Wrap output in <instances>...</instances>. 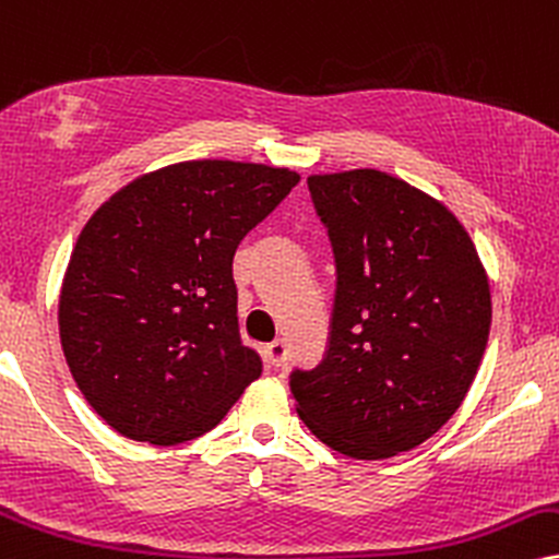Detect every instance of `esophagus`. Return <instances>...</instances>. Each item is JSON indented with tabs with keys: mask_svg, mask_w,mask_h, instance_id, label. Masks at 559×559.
<instances>
[{
	"mask_svg": "<svg viewBox=\"0 0 559 559\" xmlns=\"http://www.w3.org/2000/svg\"><path fill=\"white\" fill-rule=\"evenodd\" d=\"M287 355H290V349H287L285 342H272V344H269V347L264 349L266 362L272 365V368H282V365L287 362Z\"/></svg>",
	"mask_w": 559,
	"mask_h": 559,
	"instance_id": "34e87169",
	"label": "esophagus"
}]
</instances>
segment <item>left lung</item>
Listing matches in <instances>:
<instances>
[{
	"label": "left lung",
	"mask_w": 559,
	"mask_h": 559,
	"mask_svg": "<svg viewBox=\"0 0 559 559\" xmlns=\"http://www.w3.org/2000/svg\"><path fill=\"white\" fill-rule=\"evenodd\" d=\"M334 253L326 349L293 368L298 415L353 459L412 451L464 402L490 336L492 302L459 219L381 170L311 176Z\"/></svg>",
	"instance_id": "1"
}]
</instances>
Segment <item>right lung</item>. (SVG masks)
<instances>
[{
  "instance_id": "1",
  "label": "right lung",
  "mask_w": 559,
  "mask_h": 559,
  "mask_svg": "<svg viewBox=\"0 0 559 559\" xmlns=\"http://www.w3.org/2000/svg\"><path fill=\"white\" fill-rule=\"evenodd\" d=\"M298 181L269 165L178 163L90 217L59 332L74 383L116 432L155 445L199 438L261 376L240 340L233 257Z\"/></svg>"
}]
</instances>
